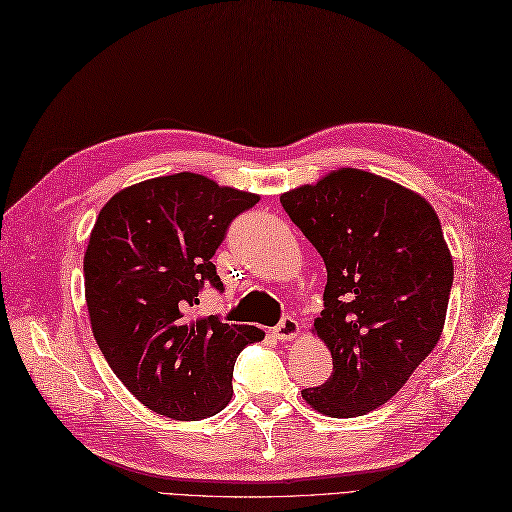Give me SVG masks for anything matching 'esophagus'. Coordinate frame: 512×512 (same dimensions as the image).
<instances>
[{
	"mask_svg": "<svg viewBox=\"0 0 512 512\" xmlns=\"http://www.w3.org/2000/svg\"><path fill=\"white\" fill-rule=\"evenodd\" d=\"M299 323L293 319V316H284L282 323L273 329V336L278 338L280 342H286V340H295L299 336Z\"/></svg>",
	"mask_w": 512,
	"mask_h": 512,
	"instance_id": "obj_1",
	"label": "esophagus"
}]
</instances>
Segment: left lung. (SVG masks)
<instances>
[{"mask_svg":"<svg viewBox=\"0 0 512 512\" xmlns=\"http://www.w3.org/2000/svg\"><path fill=\"white\" fill-rule=\"evenodd\" d=\"M280 202L327 269L312 334L334 372L301 396L329 418L364 416L403 388L444 329L454 265L439 217L420 193L355 168Z\"/></svg>","mask_w":512,"mask_h":512,"instance_id":"8db88e82","label":"left lung"}]
</instances>
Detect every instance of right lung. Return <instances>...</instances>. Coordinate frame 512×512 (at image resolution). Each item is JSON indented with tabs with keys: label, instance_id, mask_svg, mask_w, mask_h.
Masks as SVG:
<instances>
[{
	"label": "right lung",
	"instance_id": "1",
	"mask_svg": "<svg viewBox=\"0 0 512 512\" xmlns=\"http://www.w3.org/2000/svg\"><path fill=\"white\" fill-rule=\"evenodd\" d=\"M258 200L181 172L118 191L96 217L84 256L92 334L114 375L161 416L222 411L237 355L265 338L254 325L191 312L204 282L224 288L211 258Z\"/></svg>",
	"mask_w": 512,
	"mask_h": 512
}]
</instances>
